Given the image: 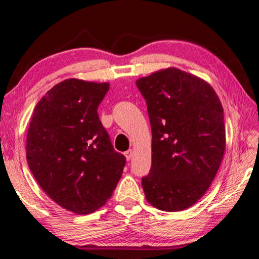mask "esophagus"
Instances as JSON below:
<instances>
[{
  "mask_svg": "<svg viewBox=\"0 0 259 259\" xmlns=\"http://www.w3.org/2000/svg\"><path fill=\"white\" fill-rule=\"evenodd\" d=\"M133 154H134V152H133V150H128L126 152H124V155H125V157H126V160H131V157H133Z\"/></svg>",
  "mask_w": 259,
  "mask_h": 259,
  "instance_id": "1",
  "label": "esophagus"
}]
</instances>
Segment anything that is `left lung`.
Here are the masks:
<instances>
[{
    "label": "left lung",
    "mask_w": 259,
    "mask_h": 259,
    "mask_svg": "<svg viewBox=\"0 0 259 259\" xmlns=\"http://www.w3.org/2000/svg\"><path fill=\"white\" fill-rule=\"evenodd\" d=\"M152 129V166L142 178L146 200L163 211L194 204L213 181L225 151L218 96L207 82L177 68L136 81Z\"/></svg>",
    "instance_id": "left-lung-1"
}]
</instances>
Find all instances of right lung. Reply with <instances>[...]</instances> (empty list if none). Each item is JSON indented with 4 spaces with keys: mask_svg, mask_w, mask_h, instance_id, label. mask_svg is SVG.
<instances>
[{
    "mask_svg": "<svg viewBox=\"0 0 259 259\" xmlns=\"http://www.w3.org/2000/svg\"><path fill=\"white\" fill-rule=\"evenodd\" d=\"M108 89V83L68 78L42 97L30 120L26 142L30 171L69 211L89 213L106 203L125 165L97 113Z\"/></svg>",
    "mask_w": 259,
    "mask_h": 259,
    "instance_id": "add662e5",
    "label": "right lung"
}]
</instances>
